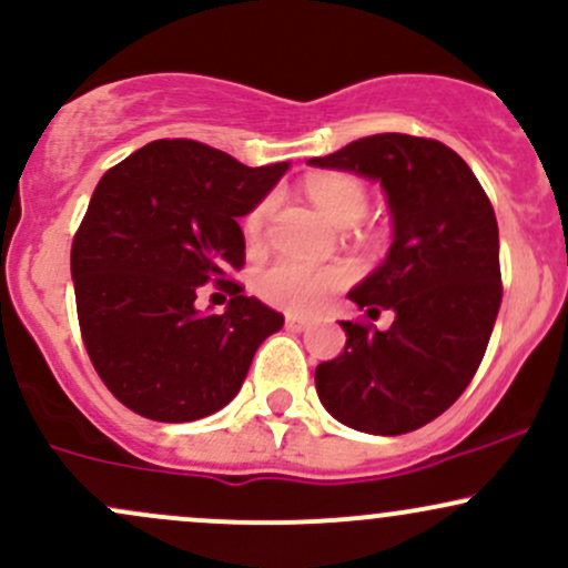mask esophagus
Instances as JSON below:
<instances>
[{
  "instance_id": "1",
  "label": "esophagus",
  "mask_w": 568,
  "mask_h": 568,
  "mask_svg": "<svg viewBox=\"0 0 568 568\" xmlns=\"http://www.w3.org/2000/svg\"><path fill=\"white\" fill-rule=\"evenodd\" d=\"M310 323H313V317H307V315H288V317H285V326H288L291 332H304Z\"/></svg>"
}]
</instances>
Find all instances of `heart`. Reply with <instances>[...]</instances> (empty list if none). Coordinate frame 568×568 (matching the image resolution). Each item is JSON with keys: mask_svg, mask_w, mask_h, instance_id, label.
<instances>
[{"mask_svg": "<svg viewBox=\"0 0 568 568\" xmlns=\"http://www.w3.org/2000/svg\"><path fill=\"white\" fill-rule=\"evenodd\" d=\"M310 199L328 221L336 226H351L366 215V189L351 174H317L307 183ZM274 199H264L245 217V236L251 245H258L270 221ZM347 283V272L342 266H315L304 261H277L270 270L261 272L258 294L264 302L288 313H310L317 304L326 302L334 291Z\"/></svg>", "mask_w": 568, "mask_h": 568, "instance_id": "b5f03b06", "label": "heart"}]
</instances>
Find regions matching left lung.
I'll use <instances>...</instances> for the list:
<instances>
[{"mask_svg":"<svg viewBox=\"0 0 568 568\" xmlns=\"http://www.w3.org/2000/svg\"><path fill=\"white\" fill-rule=\"evenodd\" d=\"M310 166L375 180L385 191L394 242L375 272L347 294L379 332L342 321L347 342L317 364L328 415L364 434L396 436L439 417L475 377L501 307L494 207L456 151L409 134H375Z\"/></svg>","mask_w":568,"mask_h":568,"instance_id":"8db88e82","label":"left lung"}]
</instances>
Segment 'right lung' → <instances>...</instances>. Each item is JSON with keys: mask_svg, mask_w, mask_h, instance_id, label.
Instances as JSON below:
<instances>
[{"mask_svg": "<svg viewBox=\"0 0 568 568\" xmlns=\"http://www.w3.org/2000/svg\"><path fill=\"white\" fill-rule=\"evenodd\" d=\"M288 161L245 166L193 140H155L104 172L72 242L78 321L93 369L121 404L159 423H191L240 394L255 351L285 317L242 296L247 215ZM215 282L223 316L199 314Z\"/></svg>", "mask_w": 568, "mask_h": 568, "instance_id": "obj_1", "label": "right lung"}]
</instances>
